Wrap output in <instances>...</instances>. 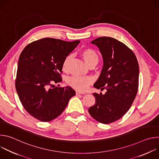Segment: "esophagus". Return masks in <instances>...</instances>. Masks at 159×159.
<instances>
[{
	"label": "esophagus",
	"mask_w": 159,
	"mask_h": 159,
	"mask_svg": "<svg viewBox=\"0 0 159 159\" xmlns=\"http://www.w3.org/2000/svg\"><path fill=\"white\" fill-rule=\"evenodd\" d=\"M84 93L83 92L80 91V90H76V94L79 95V94H84Z\"/></svg>",
	"instance_id": "34e87169"
}]
</instances>
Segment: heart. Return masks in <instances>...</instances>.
<instances>
[{"instance_id":"heart-1","label":"heart","mask_w":159,"mask_h":159,"mask_svg":"<svg viewBox=\"0 0 159 159\" xmlns=\"http://www.w3.org/2000/svg\"><path fill=\"white\" fill-rule=\"evenodd\" d=\"M80 55L83 58L85 62L89 66L93 64H97L99 61V55L98 53L92 48H85L81 51ZM72 59V55H69L65 57L62 62V70L66 71L68 66ZM93 82V79L89 76H72L68 79L67 83L70 86L77 89L80 91L87 90L89 85Z\"/></svg>"}]
</instances>
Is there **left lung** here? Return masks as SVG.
<instances>
[{
  "label": "left lung",
  "instance_id": "8db88e82",
  "mask_svg": "<svg viewBox=\"0 0 159 159\" xmlns=\"http://www.w3.org/2000/svg\"><path fill=\"white\" fill-rule=\"evenodd\" d=\"M91 43L99 48L104 61L94 86L106 92L93 94L96 102L88 111L98 122L109 124L122 118L131 106L138 91L139 65L133 52L115 38L100 37Z\"/></svg>",
  "mask_w": 159,
  "mask_h": 159
}]
</instances>
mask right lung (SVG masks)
Segmentation results:
<instances>
[{
    "mask_svg": "<svg viewBox=\"0 0 159 159\" xmlns=\"http://www.w3.org/2000/svg\"><path fill=\"white\" fill-rule=\"evenodd\" d=\"M80 43L52 38L34 41L21 52L15 82L21 104L34 118L50 121L66 107L75 95L70 87H54L62 81V62Z\"/></svg>",
    "mask_w": 159,
    "mask_h": 159,
    "instance_id": "right-lung-1",
    "label": "right lung"
}]
</instances>
